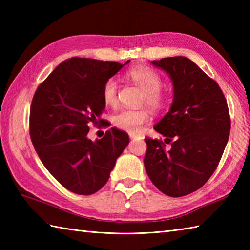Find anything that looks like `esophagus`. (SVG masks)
<instances>
[{"mask_svg":"<svg viewBox=\"0 0 250 250\" xmlns=\"http://www.w3.org/2000/svg\"><path fill=\"white\" fill-rule=\"evenodd\" d=\"M130 139L131 140H141L142 137L140 135H137L135 133H130Z\"/></svg>","mask_w":250,"mask_h":250,"instance_id":"esophagus-1","label":"esophagus"}]
</instances>
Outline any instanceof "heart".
<instances>
[{
	"instance_id": "b5f03b06",
	"label": "heart",
	"mask_w": 250,
	"mask_h": 250,
	"mask_svg": "<svg viewBox=\"0 0 250 250\" xmlns=\"http://www.w3.org/2000/svg\"><path fill=\"white\" fill-rule=\"evenodd\" d=\"M129 81L136 83L143 91V103L153 110H160L167 103V94L161 89L162 77L153 68L147 65H136L125 73ZM118 83L115 78H109L103 84L102 98L104 103L114 106L117 103ZM150 120V115L146 109L122 108L117 110L111 117L113 124L121 130L130 133H137L142 126Z\"/></svg>"
}]
</instances>
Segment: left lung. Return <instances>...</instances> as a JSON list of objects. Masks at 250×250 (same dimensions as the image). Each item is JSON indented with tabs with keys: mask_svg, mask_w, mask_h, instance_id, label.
<instances>
[{
	"mask_svg": "<svg viewBox=\"0 0 250 250\" xmlns=\"http://www.w3.org/2000/svg\"><path fill=\"white\" fill-rule=\"evenodd\" d=\"M151 63L169 74L174 99L168 113L153 126L166 141L145 137L144 166L162 193L179 198L203 187L218 167L230 135L229 108L219 84L188 58Z\"/></svg>",
	"mask_w": 250,
	"mask_h": 250,
	"instance_id": "left-lung-1",
	"label": "left lung"
}]
</instances>
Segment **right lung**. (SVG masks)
Instances as JSON below:
<instances>
[{
	"label": "right lung",
	"instance_id": "right-lung-1",
	"mask_svg": "<svg viewBox=\"0 0 250 250\" xmlns=\"http://www.w3.org/2000/svg\"><path fill=\"white\" fill-rule=\"evenodd\" d=\"M129 62L73 57L51 72L32 99V144L48 172L74 193L90 195L102 188L129 144L128 134L117 128L95 142L87 137L90 125L104 121V83Z\"/></svg>",
	"mask_w": 250,
	"mask_h": 250
}]
</instances>
